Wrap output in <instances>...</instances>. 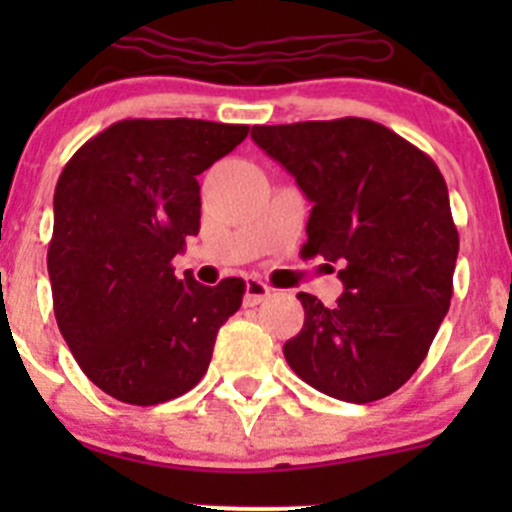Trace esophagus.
I'll list each match as a JSON object with an SVG mask.
<instances>
[{"instance_id": "1", "label": "esophagus", "mask_w": 512, "mask_h": 512, "mask_svg": "<svg viewBox=\"0 0 512 512\" xmlns=\"http://www.w3.org/2000/svg\"><path fill=\"white\" fill-rule=\"evenodd\" d=\"M270 294H272V289L267 287L265 282L255 280V277L245 280V304H247V307H255V304L265 302Z\"/></svg>"}]
</instances>
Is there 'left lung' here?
Here are the masks:
<instances>
[{"mask_svg":"<svg viewBox=\"0 0 512 512\" xmlns=\"http://www.w3.org/2000/svg\"><path fill=\"white\" fill-rule=\"evenodd\" d=\"M312 203L307 257L342 280L334 307L299 292L304 327L285 359L309 386L349 404L394 394L414 376L451 307L458 230L431 158L366 118L252 126Z\"/></svg>","mask_w":512,"mask_h":512,"instance_id":"left-lung-1","label":"left lung"}]
</instances>
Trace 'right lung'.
Returning <instances> with one entry per match:
<instances>
[{"mask_svg": "<svg viewBox=\"0 0 512 512\" xmlns=\"http://www.w3.org/2000/svg\"><path fill=\"white\" fill-rule=\"evenodd\" d=\"M247 131L126 118L61 170L46 255L56 324L84 374L123 404L156 406L193 389L218 329L240 309L245 282L180 280L170 260L200 230L198 175Z\"/></svg>", "mask_w": 512, "mask_h": 512, "instance_id": "1", "label": "right lung"}]
</instances>
